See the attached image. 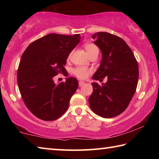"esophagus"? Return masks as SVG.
Instances as JSON below:
<instances>
[{
    "mask_svg": "<svg viewBox=\"0 0 159 159\" xmlns=\"http://www.w3.org/2000/svg\"><path fill=\"white\" fill-rule=\"evenodd\" d=\"M84 84H85V82L84 81H79V87H81V86H83Z\"/></svg>",
    "mask_w": 159,
    "mask_h": 159,
    "instance_id": "1",
    "label": "esophagus"
}]
</instances>
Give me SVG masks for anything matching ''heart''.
Instances as JSON below:
<instances>
[{
	"mask_svg": "<svg viewBox=\"0 0 159 159\" xmlns=\"http://www.w3.org/2000/svg\"><path fill=\"white\" fill-rule=\"evenodd\" d=\"M85 49L90 57L93 55L99 53L98 48L93 43H86L85 45ZM90 72V69L85 68V67H77V68L74 69L73 74L79 79L84 80L87 79Z\"/></svg>",
	"mask_w": 159,
	"mask_h": 159,
	"instance_id": "heart-1",
	"label": "heart"
}]
</instances>
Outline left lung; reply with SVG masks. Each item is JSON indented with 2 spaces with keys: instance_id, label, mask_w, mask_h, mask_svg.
I'll list each match as a JSON object with an SVG mask.
<instances>
[{
  "instance_id": "1",
  "label": "left lung",
  "mask_w": 159,
  "mask_h": 159,
  "mask_svg": "<svg viewBox=\"0 0 159 159\" xmlns=\"http://www.w3.org/2000/svg\"><path fill=\"white\" fill-rule=\"evenodd\" d=\"M93 43L101 50L102 60L92 77L106 83H92L93 92L88 102L91 109L103 118L117 116L125 111L135 93L139 69L133 51L118 36L107 32L92 36Z\"/></svg>"
}]
</instances>
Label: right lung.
Segmentation results:
<instances>
[{
	"instance_id": "add662e5",
	"label": "right lung",
	"mask_w": 159,
	"mask_h": 159,
	"mask_svg": "<svg viewBox=\"0 0 159 159\" xmlns=\"http://www.w3.org/2000/svg\"><path fill=\"white\" fill-rule=\"evenodd\" d=\"M80 34H50L26 48L17 71V84L24 102L35 116L43 120L60 118L79 87L74 77L55 84L53 77L66 71L69 54L79 43Z\"/></svg>"
}]
</instances>
